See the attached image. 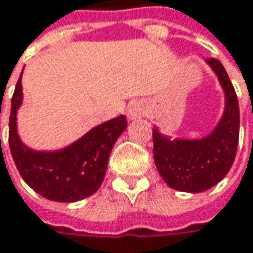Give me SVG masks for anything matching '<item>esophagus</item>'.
I'll return each instance as SVG.
<instances>
[{"mask_svg": "<svg viewBox=\"0 0 253 253\" xmlns=\"http://www.w3.org/2000/svg\"><path fill=\"white\" fill-rule=\"evenodd\" d=\"M145 116V107L142 102H131L127 110V117L128 120H136Z\"/></svg>", "mask_w": 253, "mask_h": 253, "instance_id": "1", "label": "esophagus"}]
</instances>
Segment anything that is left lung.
Segmentation results:
<instances>
[{
  "label": "left lung",
  "instance_id": "obj_1",
  "mask_svg": "<svg viewBox=\"0 0 253 253\" xmlns=\"http://www.w3.org/2000/svg\"><path fill=\"white\" fill-rule=\"evenodd\" d=\"M224 90L226 107L215 128L201 139H171L154 126V161L163 180L180 192L199 193L220 183L231 169L239 142V102L224 66L205 61Z\"/></svg>",
  "mask_w": 253,
  "mask_h": 253
}]
</instances>
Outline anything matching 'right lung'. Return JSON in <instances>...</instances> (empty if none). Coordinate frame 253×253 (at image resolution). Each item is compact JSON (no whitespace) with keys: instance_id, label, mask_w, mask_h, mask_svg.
<instances>
[{"instance_id":"obj_1","label":"right lung","mask_w":253,"mask_h":253,"mask_svg":"<svg viewBox=\"0 0 253 253\" xmlns=\"http://www.w3.org/2000/svg\"><path fill=\"white\" fill-rule=\"evenodd\" d=\"M23 102L22 75L11 99L10 149L22 178L41 196L55 202H76L102 184L116 140L126 130L125 116L98 125L76 142L58 151H35L17 131V111Z\"/></svg>"}]
</instances>
